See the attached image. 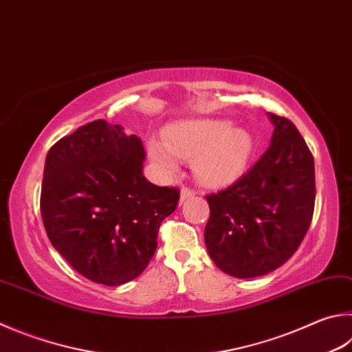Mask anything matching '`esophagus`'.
Masks as SVG:
<instances>
[{
  "label": "esophagus",
  "mask_w": 352,
  "mask_h": 352,
  "mask_svg": "<svg viewBox=\"0 0 352 352\" xmlns=\"http://www.w3.org/2000/svg\"><path fill=\"white\" fill-rule=\"evenodd\" d=\"M195 195V190L194 189H190V188H182V190H180V200L182 201H184V200H188V198H190V197H194Z\"/></svg>",
  "instance_id": "esophagus-1"
}]
</instances>
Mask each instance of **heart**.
<instances>
[{
	"instance_id": "obj_1",
	"label": "heart",
	"mask_w": 352,
	"mask_h": 352,
	"mask_svg": "<svg viewBox=\"0 0 352 352\" xmlns=\"http://www.w3.org/2000/svg\"><path fill=\"white\" fill-rule=\"evenodd\" d=\"M151 162L162 175L175 174L180 160H194L198 180L212 188L228 186L245 172L254 152L251 133L226 120H183L166 129V137L146 140Z\"/></svg>"
}]
</instances>
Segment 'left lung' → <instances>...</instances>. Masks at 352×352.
Returning a JSON list of instances; mask_svg holds the SVG:
<instances>
[{
    "instance_id": "left-lung-1",
    "label": "left lung",
    "mask_w": 352,
    "mask_h": 352,
    "mask_svg": "<svg viewBox=\"0 0 352 352\" xmlns=\"http://www.w3.org/2000/svg\"><path fill=\"white\" fill-rule=\"evenodd\" d=\"M267 117L274 124L267 151L232 186L206 197L208 254L237 278L265 276L286 263L314 212V157L292 121Z\"/></svg>"
}]
</instances>
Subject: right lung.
Segmentation results:
<instances>
[{
	"mask_svg": "<svg viewBox=\"0 0 352 352\" xmlns=\"http://www.w3.org/2000/svg\"><path fill=\"white\" fill-rule=\"evenodd\" d=\"M142 138L97 120L47 152L41 217L67 263L95 283L120 286L142 274L157 249L162 221L180 192L143 175Z\"/></svg>",
	"mask_w": 352,
	"mask_h": 352,
	"instance_id": "right-lung-1",
	"label": "right lung"
}]
</instances>
